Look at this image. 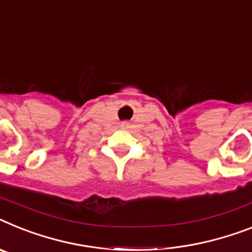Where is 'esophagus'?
Masks as SVG:
<instances>
[{
  "mask_svg": "<svg viewBox=\"0 0 252 252\" xmlns=\"http://www.w3.org/2000/svg\"><path fill=\"white\" fill-rule=\"evenodd\" d=\"M123 126H128V123H123Z\"/></svg>",
  "mask_w": 252,
  "mask_h": 252,
  "instance_id": "34e87169",
  "label": "esophagus"
}]
</instances>
